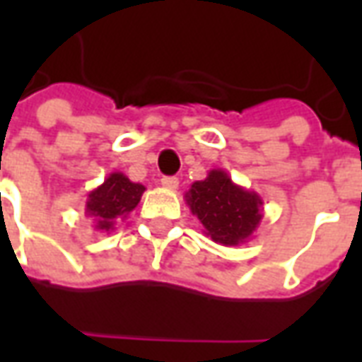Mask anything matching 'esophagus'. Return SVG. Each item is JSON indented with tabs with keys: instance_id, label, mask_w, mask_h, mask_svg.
Wrapping results in <instances>:
<instances>
[{
	"instance_id": "obj_1",
	"label": "esophagus",
	"mask_w": 362,
	"mask_h": 362,
	"mask_svg": "<svg viewBox=\"0 0 362 362\" xmlns=\"http://www.w3.org/2000/svg\"><path fill=\"white\" fill-rule=\"evenodd\" d=\"M178 184H180V182H178L176 176H165V178H160V186L166 189H176L178 188Z\"/></svg>"
}]
</instances>
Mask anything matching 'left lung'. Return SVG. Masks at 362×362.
<instances>
[{
    "label": "left lung",
    "mask_w": 362,
    "mask_h": 362,
    "mask_svg": "<svg viewBox=\"0 0 362 362\" xmlns=\"http://www.w3.org/2000/svg\"><path fill=\"white\" fill-rule=\"evenodd\" d=\"M186 204L204 225L205 235L223 246L248 243L264 217V199L235 184L221 168H213L205 180L189 186Z\"/></svg>",
    "instance_id": "obj_1"
}]
</instances>
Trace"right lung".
<instances>
[{
  "mask_svg": "<svg viewBox=\"0 0 362 362\" xmlns=\"http://www.w3.org/2000/svg\"><path fill=\"white\" fill-rule=\"evenodd\" d=\"M143 192V184L132 182L124 173H112L98 188L89 192L85 215L90 217L95 230H114V225L137 207Z\"/></svg>",
  "mask_w": 362,
  "mask_h": 362,
  "instance_id": "right-lung-1",
  "label": "right lung"
}]
</instances>
